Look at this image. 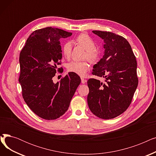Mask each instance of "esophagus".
I'll return each instance as SVG.
<instances>
[{
	"label": "esophagus",
	"mask_w": 156,
	"mask_h": 156,
	"mask_svg": "<svg viewBox=\"0 0 156 156\" xmlns=\"http://www.w3.org/2000/svg\"><path fill=\"white\" fill-rule=\"evenodd\" d=\"M81 83H85V82H86V81H87V80H85L84 78H81Z\"/></svg>",
	"instance_id": "esophagus-1"
}]
</instances>
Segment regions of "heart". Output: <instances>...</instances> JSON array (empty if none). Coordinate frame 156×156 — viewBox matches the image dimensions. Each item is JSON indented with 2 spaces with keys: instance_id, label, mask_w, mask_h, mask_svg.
<instances>
[{
  "instance_id": "obj_1",
  "label": "heart",
  "mask_w": 156,
  "mask_h": 156,
  "mask_svg": "<svg viewBox=\"0 0 156 156\" xmlns=\"http://www.w3.org/2000/svg\"><path fill=\"white\" fill-rule=\"evenodd\" d=\"M75 42L82 47L87 51L85 57L92 62H95L99 58V52L95 49V44L94 41L87 34H82L78 35L76 39ZM72 44L70 42L65 43L62 48V53L65 57L69 58L71 54ZM68 71L74 73L80 76H85L87 72L89 70V65L87 62L72 61L67 66Z\"/></svg>"
}]
</instances>
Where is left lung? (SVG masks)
I'll list each match as a JSON object with an SVG mask.
<instances>
[{
  "label": "left lung",
  "instance_id": "obj_1",
  "mask_svg": "<svg viewBox=\"0 0 156 156\" xmlns=\"http://www.w3.org/2000/svg\"><path fill=\"white\" fill-rule=\"evenodd\" d=\"M92 32L104 42V55L94 66L92 74L105 80V83L94 78L88 80V105L96 116L112 119L124 112L132 101L138 82L137 63L124 37L109 31Z\"/></svg>",
  "mask_w": 156,
  "mask_h": 156
}]
</instances>
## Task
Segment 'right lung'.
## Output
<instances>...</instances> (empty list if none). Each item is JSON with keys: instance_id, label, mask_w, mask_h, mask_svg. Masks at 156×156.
<instances>
[{"instance_id": "obj_1", "label": "right lung", "mask_w": 156, "mask_h": 156, "mask_svg": "<svg viewBox=\"0 0 156 156\" xmlns=\"http://www.w3.org/2000/svg\"><path fill=\"white\" fill-rule=\"evenodd\" d=\"M71 35L52 27L37 30L20 52L19 82L23 97L30 109L44 119H56L67 111L81 82L78 75L71 72L59 82L52 80L62 59L59 40Z\"/></svg>"}]
</instances>
